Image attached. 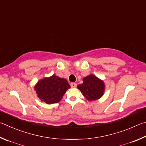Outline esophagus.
I'll return each instance as SVG.
<instances>
[{
	"label": "esophagus",
	"instance_id": "34e87169",
	"mask_svg": "<svg viewBox=\"0 0 146 146\" xmlns=\"http://www.w3.org/2000/svg\"><path fill=\"white\" fill-rule=\"evenodd\" d=\"M76 86H77V85H76V83H70V86L72 88H76Z\"/></svg>",
	"mask_w": 146,
	"mask_h": 146
}]
</instances>
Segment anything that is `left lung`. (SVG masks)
<instances>
[{"mask_svg": "<svg viewBox=\"0 0 146 146\" xmlns=\"http://www.w3.org/2000/svg\"><path fill=\"white\" fill-rule=\"evenodd\" d=\"M82 84L78 85V88L87 100L95 101L103 96L105 88L103 81L93 74L84 78Z\"/></svg>", "mask_w": 146, "mask_h": 146, "instance_id": "8db88e82", "label": "left lung"}]
</instances>
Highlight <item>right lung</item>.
Here are the masks:
<instances>
[{
  "instance_id": "right-lung-1",
  "label": "right lung",
  "mask_w": 146,
  "mask_h": 146,
  "mask_svg": "<svg viewBox=\"0 0 146 146\" xmlns=\"http://www.w3.org/2000/svg\"><path fill=\"white\" fill-rule=\"evenodd\" d=\"M70 88L67 80L52 75L38 81L35 90L41 101L47 104H54L60 102Z\"/></svg>"
}]
</instances>
